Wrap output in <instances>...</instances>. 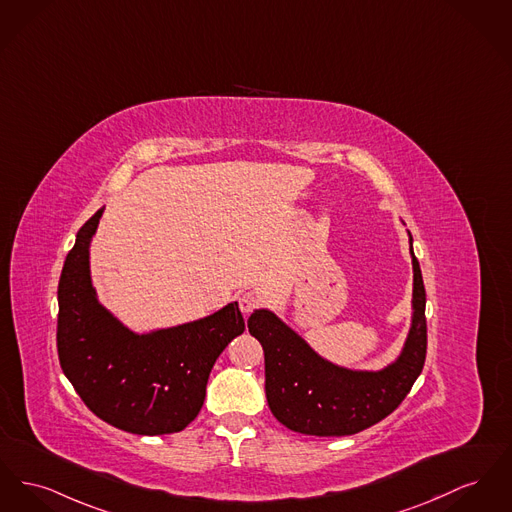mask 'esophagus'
I'll return each mask as SVG.
<instances>
[{"label":"esophagus","instance_id":"34e87169","mask_svg":"<svg viewBox=\"0 0 512 512\" xmlns=\"http://www.w3.org/2000/svg\"><path fill=\"white\" fill-rule=\"evenodd\" d=\"M238 305H240L241 313L247 315V313H251L259 305V298L255 294L247 292V294H241L240 298H238Z\"/></svg>","mask_w":512,"mask_h":512}]
</instances>
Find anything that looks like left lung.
<instances>
[{"instance_id": "8db88e82", "label": "left lung", "mask_w": 512, "mask_h": 512, "mask_svg": "<svg viewBox=\"0 0 512 512\" xmlns=\"http://www.w3.org/2000/svg\"><path fill=\"white\" fill-rule=\"evenodd\" d=\"M412 325L396 360L379 371H356L321 358L269 309H257L247 327L265 352V392L274 418L315 437L354 435L385 420L420 377L427 352L425 288L412 249Z\"/></svg>"}]
</instances>
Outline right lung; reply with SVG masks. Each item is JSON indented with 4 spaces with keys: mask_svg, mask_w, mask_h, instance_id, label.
<instances>
[{
    "mask_svg": "<svg viewBox=\"0 0 512 512\" xmlns=\"http://www.w3.org/2000/svg\"><path fill=\"white\" fill-rule=\"evenodd\" d=\"M104 209L77 232L58 286L61 369L92 414L135 435L178 433L203 408L212 365L245 331L238 301L209 317L137 334L98 301L89 247Z\"/></svg>",
    "mask_w": 512,
    "mask_h": 512,
    "instance_id": "add662e5",
    "label": "right lung"
}]
</instances>
